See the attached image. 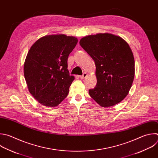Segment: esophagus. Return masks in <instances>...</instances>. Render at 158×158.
Here are the masks:
<instances>
[{"instance_id": "esophagus-1", "label": "esophagus", "mask_w": 158, "mask_h": 158, "mask_svg": "<svg viewBox=\"0 0 158 158\" xmlns=\"http://www.w3.org/2000/svg\"><path fill=\"white\" fill-rule=\"evenodd\" d=\"M86 76H87V74H86L85 73H84L82 76H79V77H80L81 79H83L85 78V77H86Z\"/></svg>"}]
</instances>
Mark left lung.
I'll return each mask as SVG.
<instances>
[{
    "instance_id": "8db88e82",
    "label": "left lung",
    "mask_w": 158,
    "mask_h": 158,
    "mask_svg": "<svg viewBox=\"0 0 158 158\" xmlns=\"http://www.w3.org/2000/svg\"><path fill=\"white\" fill-rule=\"evenodd\" d=\"M79 44L96 66V86L90 96L100 106L109 107L120 102L128 94L135 76V60L128 43L110 33L89 35Z\"/></svg>"
}]
</instances>
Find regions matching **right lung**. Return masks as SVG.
Instances as JSON below:
<instances>
[{"mask_svg":"<svg viewBox=\"0 0 158 158\" xmlns=\"http://www.w3.org/2000/svg\"><path fill=\"white\" fill-rule=\"evenodd\" d=\"M77 43L74 36L48 35L30 48L24 76L30 94L43 106L56 107L68 96L74 79L68 70V58Z\"/></svg>","mask_w":158,"mask_h":158,"instance_id":"right-lung-1","label":"right lung"}]
</instances>
